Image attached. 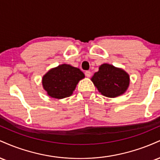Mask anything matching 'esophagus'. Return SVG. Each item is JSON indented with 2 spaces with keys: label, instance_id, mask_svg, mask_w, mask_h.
<instances>
[{
  "label": "esophagus",
  "instance_id": "34e87169",
  "mask_svg": "<svg viewBox=\"0 0 160 160\" xmlns=\"http://www.w3.org/2000/svg\"><path fill=\"white\" fill-rule=\"evenodd\" d=\"M85 75L87 77V78H90L91 75H92V73L89 71H87L85 72Z\"/></svg>",
  "mask_w": 160,
  "mask_h": 160
}]
</instances>
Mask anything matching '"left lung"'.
<instances>
[{
    "mask_svg": "<svg viewBox=\"0 0 160 160\" xmlns=\"http://www.w3.org/2000/svg\"><path fill=\"white\" fill-rule=\"evenodd\" d=\"M91 80L99 92L108 98L124 94L129 86V75L124 70L109 64L101 65Z\"/></svg>",
    "mask_w": 160,
    "mask_h": 160,
    "instance_id": "obj_1",
    "label": "left lung"
}]
</instances>
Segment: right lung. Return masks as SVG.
Returning <instances> with one entry per match:
<instances>
[{
  "label": "right lung",
  "mask_w": 160,
  "mask_h": 160,
  "mask_svg": "<svg viewBox=\"0 0 160 160\" xmlns=\"http://www.w3.org/2000/svg\"><path fill=\"white\" fill-rule=\"evenodd\" d=\"M84 78L78 68L63 64L49 70L43 77L42 84L49 96L62 99L71 96L78 82Z\"/></svg>",
  "instance_id": "obj_1"
}]
</instances>
